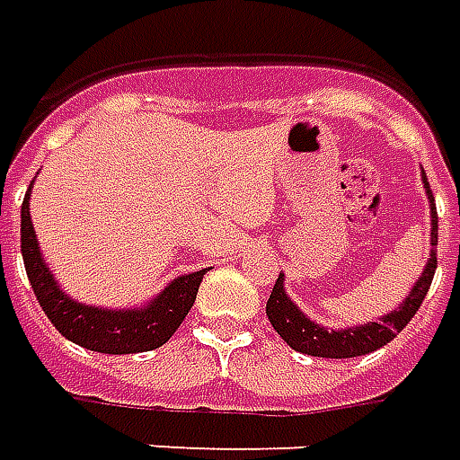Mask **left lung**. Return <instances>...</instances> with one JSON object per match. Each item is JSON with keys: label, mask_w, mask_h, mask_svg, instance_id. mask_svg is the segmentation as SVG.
I'll list each match as a JSON object with an SVG mask.
<instances>
[{"label": "left lung", "mask_w": 460, "mask_h": 460, "mask_svg": "<svg viewBox=\"0 0 460 460\" xmlns=\"http://www.w3.org/2000/svg\"><path fill=\"white\" fill-rule=\"evenodd\" d=\"M424 187L431 201V246L438 243V214H436L434 194L429 190V181L424 174ZM436 273V251H431V259L426 263L421 279L416 280V286L409 293V298L394 310L386 313L379 323H369L362 328H347V330H328L315 325L300 313L293 300H288L286 290H283V276H279L276 286L270 290V298L266 303V315H269L270 325L279 332L280 338L286 340L296 352L310 357H330V359H347V357L369 355L379 347H385L406 328V323L414 318L416 310L421 308L429 286L434 280Z\"/></svg>", "instance_id": "obj_1"}]
</instances>
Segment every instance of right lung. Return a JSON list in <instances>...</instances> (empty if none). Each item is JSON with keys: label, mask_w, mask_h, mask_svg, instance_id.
I'll return each mask as SVG.
<instances>
[{"label": "right lung", "mask_w": 460, "mask_h": 460, "mask_svg": "<svg viewBox=\"0 0 460 460\" xmlns=\"http://www.w3.org/2000/svg\"><path fill=\"white\" fill-rule=\"evenodd\" d=\"M31 191V187H29ZM29 191L22 204V256L39 305L64 338L103 355H132L157 349L174 335L194 305L204 270L174 279L142 310H101L75 303L61 293L39 253L29 217Z\"/></svg>", "instance_id": "1"}]
</instances>
